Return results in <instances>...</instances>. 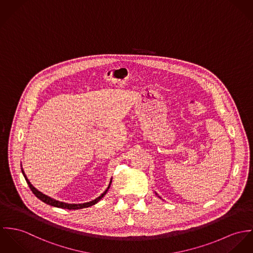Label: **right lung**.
Listing matches in <instances>:
<instances>
[{
	"label": "right lung",
	"instance_id": "add662e5",
	"mask_svg": "<svg viewBox=\"0 0 253 253\" xmlns=\"http://www.w3.org/2000/svg\"><path fill=\"white\" fill-rule=\"evenodd\" d=\"M21 170H22V173H23V175H24V177H25V179H26V181H27V183H28L30 189H31L32 192L35 194V196L37 197V198H39L41 201H42L43 203H45V204H47V205H49V206L56 207V208H61V209H67V210H81V209L88 208V207H91V206L97 204L103 197L107 194V192H108V190H109V188H110V186H111V183H112V180H111V182H110L108 188L105 190V192H104L101 196L96 198L95 200H93V201H91V202L84 203V204H68V203H64V202L57 201V200L51 198V197L46 196V195H44L43 193H42L41 191H39L38 189H36V188L31 184V182L29 181V179L27 178V176H26V174H25L23 169L21 168Z\"/></svg>",
	"mask_w": 253,
	"mask_h": 253
}]
</instances>
